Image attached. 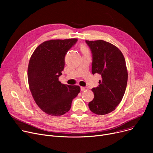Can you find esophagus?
I'll return each instance as SVG.
<instances>
[{
	"instance_id": "obj_1",
	"label": "esophagus",
	"mask_w": 153,
	"mask_h": 153,
	"mask_svg": "<svg viewBox=\"0 0 153 153\" xmlns=\"http://www.w3.org/2000/svg\"><path fill=\"white\" fill-rule=\"evenodd\" d=\"M87 89L86 87H81V91H84Z\"/></svg>"
}]
</instances>
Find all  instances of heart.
<instances>
[{"instance_id":"obj_1","label":"heart","mask_w":153,"mask_h":153,"mask_svg":"<svg viewBox=\"0 0 153 153\" xmlns=\"http://www.w3.org/2000/svg\"><path fill=\"white\" fill-rule=\"evenodd\" d=\"M81 50H82V52H87V50L86 49V48H85V47H82Z\"/></svg>"}]
</instances>
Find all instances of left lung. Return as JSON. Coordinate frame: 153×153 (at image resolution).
<instances>
[{
	"label": "left lung",
	"instance_id": "obj_1",
	"mask_svg": "<svg viewBox=\"0 0 153 153\" xmlns=\"http://www.w3.org/2000/svg\"><path fill=\"white\" fill-rule=\"evenodd\" d=\"M92 54V72L102 76L99 85L92 91L94 99L89 103L93 113L103 115L115 110L122 101L127 85L128 71L122 51L103 40H85Z\"/></svg>",
	"mask_w": 153,
	"mask_h": 153
}]
</instances>
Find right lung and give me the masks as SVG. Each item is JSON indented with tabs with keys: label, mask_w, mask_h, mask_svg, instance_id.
Masks as SVG:
<instances>
[{
	"label": "right lung",
	"mask_w": 153,
	"mask_h": 153,
	"mask_svg": "<svg viewBox=\"0 0 153 153\" xmlns=\"http://www.w3.org/2000/svg\"><path fill=\"white\" fill-rule=\"evenodd\" d=\"M77 38L51 39L40 44L32 54L28 67V81L37 105L48 115L61 116L68 112L81 89L61 84L59 77L68 51Z\"/></svg>",
	"instance_id": "obj_1"
}]
</instances>
